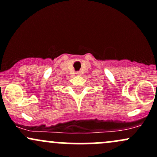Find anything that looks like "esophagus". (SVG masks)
Listing matches in <instances>:
<instances>
[{
	"label": "esophagus",
	"instance_id": "34e87169",
	"mask_svg": "<svg viewBox=\"0 0 157 157\" xmlns=\"http://www.w3.org/2000/svg\"><path fill=\"white\" fill-rule=\"evenodd\" d=\"M76 74H77V75H81V73H80V72H77V73H76Z\"/></svg>",
	"mask_w": 157,
	"mask_h": 157
}]
</instances>
